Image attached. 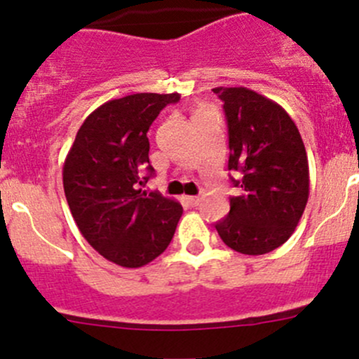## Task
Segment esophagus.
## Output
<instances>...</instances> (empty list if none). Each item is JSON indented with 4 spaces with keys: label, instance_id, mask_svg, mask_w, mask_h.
<instances>
[{
    "label": "esophagus",
    "instance_id": "34e87169",
    "mask_svg": "<svg viewBox=\"0 0 359 359\" xmlns=\"http://www.w3.org/2000/svg\"><path fill=\"white\" fill-rule=\"evenodd\" d=\"M201 200H203L201 196H187V201H189L191 205H193V206H198V205H200Z\"/></svg>",
    "mask_w": 359,
    "mask_h": 359
}]
</instances>
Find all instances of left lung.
Here are the masks:
<instances>
[{
    "label": "left lung",
    "instance_id": "obj_1",
    "mask_svg": "<svg viewBox=\"0 0 359 359\" xmlns=\"http://www.w3.org/2000/svg\"><path fill=\"white\" fill-rule=\"evenodd\" d=\"M229 133L227 168L240 187L229 215L215 224L224 243L245 255L281 247L295 231L309 198V163L288 112L245 86H217Z\"/></svg>",
    "mask_w": 359,
    "mask_h": 359
}]
</instances>
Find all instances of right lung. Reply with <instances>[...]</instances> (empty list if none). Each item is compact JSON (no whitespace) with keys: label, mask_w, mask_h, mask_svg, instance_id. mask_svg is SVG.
I'll use <instances>...</instances> for the list:
<instances>
[{"label":"right lung","mask_w":359,"mask_h":359,"mask_svg":"<svg viewBox=\"0 0 359 359\" xmlns=\"http://www.w3.org/2000/svg\"><path fill=\"white\" fill-rule=\"evenodd\" d=\"M179 93H133L97 107L64 161V193L79 233L104 259L142 267L165 252L182 215L179 201L142 193L154 168L147 132ZM150 175L142 179V172Z\"/></svg>","instance_id":"right-lung-1"}]
</instances>
